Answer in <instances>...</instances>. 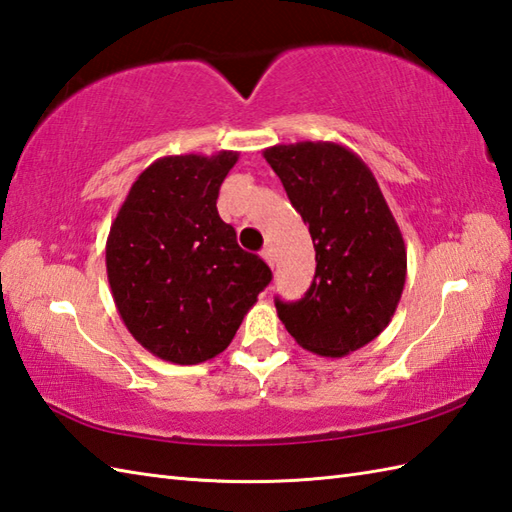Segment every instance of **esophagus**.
I'll return each mask as SVG.
<instances>
[{"instance_id": "obj_1", "label": "esophagus", "mask_w": 512, "mask_h": 512, "mask_svg": "<svg viewBox=\"0 0 512 512\" xmlns=\"http://www.w3.org/2000/svg\"><path fill=\"white\" fill-rule=\"evenodd\" d=\"M262 257H264V262H266L270 268L275 266V253H273V248L266 246V248L262 250Z\"/></svg>"}]
</instances>
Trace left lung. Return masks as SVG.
<instances>
[{"label": "left lung", "mask_w": 512, "mask_h": 512, "mask_svg": "<svg viewBox=\"0 0 512 512\" xmlns=\"http://www.w3.org/2000/svg\"><path fill=\"white\" fill-rule=\"evenodd\" d=\"M264 158L310 226L317 270L299 301L275 299L303 350L345 356L383 332L405 288L407 250L374 173L336 143L275 145Z\"/></svg>", "instance_id": "8db88e82"}]
</instances>
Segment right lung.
<instances>
[{"instance_id": "1", "label": "right lung", "mask_w": 512, "mask_h": 512, "mask_svg": "<svg viewBox=\"0 0 512 512\" xmlns=\"http://www.w3.org/2000/svg\"><path fill=\"white\" fill-rule=\"evenodd\" d=\"M237 158V151H220L156 160L132 184L107 235L118 314L162 361L195 365L224 352L273 279L217 213Z\"/></svg>"}]
</instances>
